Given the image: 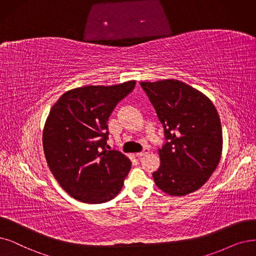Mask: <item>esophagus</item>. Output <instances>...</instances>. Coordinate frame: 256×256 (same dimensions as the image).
<instances>
[{
	"label": "esophagus",
	"instance_id": "1",
	"mask_svg": "<svg viewBox=\"0 0 256 256\" xmlns=\"http://www.w3.org/2000/svg\"><path fill=\"white\" fill-rule=\"evenodd\" d=\"M149 151H150V150H149L148 148H144V150H142V152H138V153H136V156H138V158H142V156H144L148 154Z\"/></svg>",
	"mask_w": 256,
	"mask_h": 256
}]
</instances>
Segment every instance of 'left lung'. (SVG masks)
<instances>
[{
  "mask_svg": "<svg viewBox=\"0 0 256 256\" xmlns=\"http://www.w3.org/2000/svg\"><path fill=\"white\" fill-rule=\"evenodd\" d=\"M165 134L156 186L170 196L200 189L216 169L222 150L218 111L198 90L178 80L140 82Z\"/></svg>",
  "mask_w": 256,
  "mask_h": 256,
  "instance_id": "left-lung-1",
  "label": "left lung"
}]
</instances>
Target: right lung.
I'll list each match as a JSON object with an SVG mask.
<instances>
[{
    "label": "right lung",
    "mask_w": 256,
    "mask_h": 256,
    "mask_svg": "<svg viewBox=\"0 0 256 256\" xmlns=\"http://www.w3.org/2000/svg\"><path fill=\"white\" fill-rule=\"evenodd\" d=\"M136 87V80L114 86L69 90L51 108L43 132V148L54 176L69 196L102 204L120 191L131 162L107 150L110 114Z\"/></svg>",
    "instance_id": "right-lung-1"
}]
</instances>
